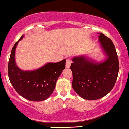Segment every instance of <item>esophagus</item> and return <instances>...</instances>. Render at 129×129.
Masks as SVG:
<instances>
[{
	"label": "esophagus",
	"mask_w": 129,
	"mask_h": 129,
	"mask_svg": "<svg viewBox=\"0 0 129 129\" xmlns=\"http://www.w3.org/2000/svg\"><path fill=\"white\" fill-rule=\"evenodd\" d=\"M72 63V60L70 59H68L66 60V67L67 68H69L70 67V65Z\"/></svg>",
	"instance_id": "obj_1"
}]
</instances>
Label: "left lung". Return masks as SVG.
Instances as JSON below:
<instances>
[{"label": "left lung", "instance_id": "8db88e82", "mask_svg": "<svg viewBox=\"0 0 129 129\" xmlns=\"http://www.w3.org/2000/svg\"><path fill=\"white\" fill-rule=\"evenodd\" d=\"M99 42L107 56L102 62H96L84 56L72 59L70 69L73 74L72 87L83 99L94 100L102 98L112 90L119 72V60L113 42L99 33Z\"/></svg>", "mask_w": 129, "mask_h": 129}]
</instances>
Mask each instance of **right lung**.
Here are the masks:
<instances>
[{"instance_id": "obj_1", "label": "right lung", "mask_w": 129, "mask_h": 129, "mask_svg": "<svg viewBox=\"0 0 129 129\" xmlns=\"http://www.w3.org/2000/svg\"><path fill=\"white\" fill-rule=\"evenodd\" d=\"M13 47L8 62L10 81L15 90L22 97L33 102L43 101L53 93L58 78L66 68V59L56 63H46L32 71H24L16 66L15 55L18 42Z\"/></svg>"}]
</instances>
